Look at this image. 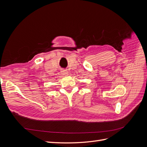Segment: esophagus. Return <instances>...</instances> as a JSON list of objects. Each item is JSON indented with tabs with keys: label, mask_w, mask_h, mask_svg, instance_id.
Masks as SVG:
<instances>
[{
	"label": "esophagus",
	"mask_w": 147,
	"mask_h": 147,
	"mask_svg": "<svg viewBox=\"0 0 147 147\" xmlns=\"http://www.w3.org/2000/svg\"><path fill=\"white\" fill-rule=\"evenodd\" d=\"M61 74L63 75H67L68 72H67V70H63L61 71Z\"/></svg>",
	"instance_id": "34e87169"
}]
</instances>
